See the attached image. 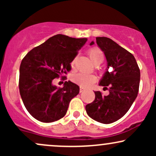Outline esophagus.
Returning a JSON list of instances; mask_svg holds the SVG:
<instances>
[{"label": "esophagus", "instance_id": "esophagus-1", "mask_svg": "<svg viewBox=\"0 0 156 156\" xmlns=\"http://www.w3.org/2000/svg\"><path fill=\"white\" fill-rule=\"evenodd\" d=\"M84 90H85V89H84L83 88V87H80V93L83 92Z\"/></svg>", "mask_w": 156, "mask_h": 156}]
</instances>
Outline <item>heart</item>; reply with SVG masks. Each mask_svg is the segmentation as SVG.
<instances>
[{"instance_id":"heart-1","label":"heart","mask_w":156,"mask_h":156,"mask_svg":"<svg viewBox=\"0 0 156 156\" xmlns=\"http://www.w3.org/2000/svg\"><path fill=\"white\" fill-rule=\"evenodd\" d=\"M89 55L92 63L95 64L97 63L102 62L103 60V54L99 48H93L89 51ZM74 64V61H73L72 66ZM73 81L78 83L82 87H89L92 86L96 81V77L94 75L86 74V73H78L74 75L72 78Z\"/></svg>"}]
</instances>
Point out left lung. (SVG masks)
Here are the masks:
<instances>
[{"instance_id": "1", "label": "left lung", "mask_w": 156, "mask_h": 156, "mask_svg": "<svg viewBox=\"0 0 156 156\" xmlns=\"http://www.w3.org/2000/svg\"><path fill=\"white\" fill-rule=\"evenodd\" d=\"M98 46L104 53L107 67L99 86L108 89L107 96L94 92L95 99L86 105L87 114L103 124L117 121L128 112L136 98L140 82V70L133 54L112 39L97 37ZM94 41L90 45L94 44Z\"/></svg>"}]
</instances>
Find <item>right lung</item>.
<instances>
[{
    "instance_id": "obj_1",
    "label": "right lung",
    "mask_w": 156,
    "mask_h": 156,
    "mask_svg": "<svg viewBox=\"0 0 156 156\" xmlns=\"http://www.w3.org/2000/svg\"><path fill=\"white\" fill-rule=\"evenodd\" d=\"M87 38L57 34L27 53L20 67L19 89L29 114L42 122L58 120L66 114L79 87L65 81L62 88L53 80L71 70V64Z\"/></svg>"
}]
</instances>
